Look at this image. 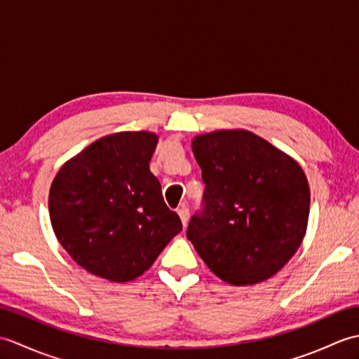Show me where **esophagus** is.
<instances>
[{
	"instance_id": "esophagus-1",
	"label": "esophagus",
	"mask_w": 359,
	"mask_h": 359,
	"mask_svg": "<svg viewBox=\"0 0 359 359\" xmlns=\"http://www.w3.org/2000/svg\"><path fill=\"white\" fill-rule=\"evenodd\" d=\"M177 212H179V216H180L182 224H184V226H185L188 224V219H189V210L187 207H182V208L177 210Z\"/></svg>"
}]
</instances>
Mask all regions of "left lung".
Wrapping results in <instances>:
<instances>
[{
	"instance_id": "8db88e82",
	"label": "left lung",
	"mask_w": 359,
	"mask_h": 359,
	"mask_svg": "<svg viewBox=\"0 0 359 359\" xmlns=\"http://www.w3.org/2000/svg\"><path fill=\"white\" fill-rule=\"evenodd\" d=\"M205 184L187 238L217 278L253 285L274 276L306 236L310 188L294 158L245 129L193 139Z\"/></svg>"
}]
</instances>
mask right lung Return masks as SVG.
Returning a JSON list of instances; mask_svg holds the SVG:
<instances>
[{"label":"right lung","mask_w":359,"mask_h":359,"mask_svg":"<svg viewBox=\"0 0 359 359\" xmlns=\"http://www.w3.org/2000/svg\"><path fill=\"white\" fill-rule=\"evenodd\" d=\"M157 142L148 131L102 137L67 160L52 182L53 233L95 276L112 282L139 278L182 231L180 217L166 207L149 171Z\"/></svg>","instance_id":"1"}]
</instances>
